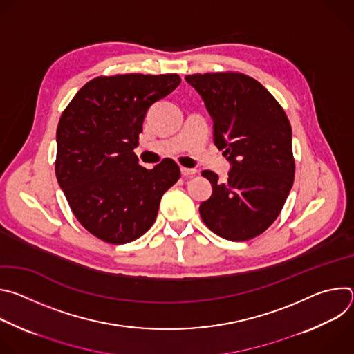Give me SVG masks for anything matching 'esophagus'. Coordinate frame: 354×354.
Here are the masks:
<instances>
[{"label": "esophagus", "instance_id": "34e87169", "mask_svg": "<svg viewBox=\"0 0 354 354\" xmlns=\"http://www.w3.org/2000/svg\"><path fill=\"white\" fill-rule=\"evenodd\" d=\"M180 172H182L183 176H193V175L197 174L196 169H193V168H185V167L180 168Z\"/></svg>", "mask_w": 354, "mask_h": 354}]
</instances>
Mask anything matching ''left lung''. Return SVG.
<instances>
[{
    "label": "left lung",
    "instance_id": "left-lung-1",
    "mask_svg": "<svg viewBox=\"0 0 354 354\" xmlns=\"http://www.w3.org/2000/svg\"><path fill=\"white\" fill-rule=\"evenodd\" d=\"M186 81L203 97L214 123V142L232 164L227 182L203 171L213 186L200 217L218 236L248 241L279 217L294 182L291 126L276 97L255 78L223 71Z\"/></svg>",
    "mask_w": 354,
    "mask_h": 354
}]
</instances>
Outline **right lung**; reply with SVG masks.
Instances as JSON below:
<instances>
[{
  "instance_id": "obj_1",
  "label": "right lung",
  "mask_w": 354,
  "mask_h": 354,
  "mask_svg": "<svg viewBox=\"0 0 354 354\" xmlns=\"http://www.w3.org/2000/svg\"><path fill=\"white\" fill-rule=\"evenodd\" d=\"M179 84L178 74L100 75L63 111L56 176L75 218L96 238L113 245L140 238L180 178L174 160L147 169L133 153L148 108Z\"/></svg>"
}]
</instances>
